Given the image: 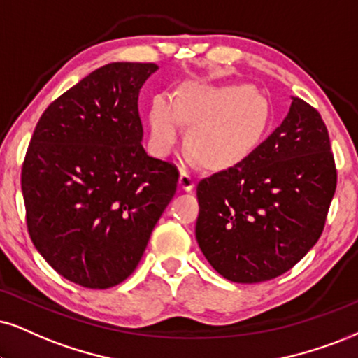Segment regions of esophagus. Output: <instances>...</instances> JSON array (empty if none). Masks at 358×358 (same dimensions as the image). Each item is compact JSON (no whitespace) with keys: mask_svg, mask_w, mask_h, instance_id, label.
Returning a JSON list of instances; mask_svg holds the SVG:
<instances>
[{"mask_svg":"<svg viewBox=\"0 0 358 358\" xmlns=\"http://www.w3.org/2000/svg\"><path fill=\"white\" fill-rule=\"evenodd\" d=\"M194 184H196V176H194L191 171L180 169V174H179V187L184 189V191H192Z\"/></svg>","mask_w":358,"mask_h":358,"instance_id":"1","label":"esophagus"}]
</instances>
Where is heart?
Segmentation results:
<instances>
[{"label":"heart","mask_w":358,"mask_h":358,"mask_svg":"<svg viewBox=\"0 0 358 358\" xmlns=\"http://www.w3.org/2000/svg\"><path fill=\"white\" fill-rule=\"evenodd\" d=\"M191 126L187 144L209 169L241 164L266 138L271 124L267 99L247 85L182 87L176 104L157 98L149 113L152 149L167 156L180 138V124Z\"/></svg>","instance_id":"obj_1"}]
</instances>
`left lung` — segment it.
Segmentation results:
<instances>
[{
	"label": "left lung",
	"instance_id": "left-lung-1",
	"mask_svg": "<svg viewBox=\"0 0 358 358\" xmlns=\"http://www.w3.org/2000/svg\"><path fill=\"white\" fill-rule=\"evenodd\" d=\"M335 187L325 122L292 98L282 124L245 161L197 184V244L224 279H275L319 241Z\"/></svg>",
	"mask_w": 358,
	"mask_h": 358
}]
</instances>
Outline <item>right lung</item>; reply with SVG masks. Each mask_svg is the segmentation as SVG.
<instances>
[{"label":"right lung","mask_w":358,"mask_h":358,"mask_svg":"<svg viewBox=\"0 0 358 358\" xmlns=\"http://www.w3.org/2000/svg\"><path fill=\"white\" fill-rule=\"evenodd\" d=\"M154 63H111L39 117L21 171L31 241L64 279L121 284L178 187L176 166L143 148L138 98Z\"/></svg>","instance_id":"1"}]
</instances>
